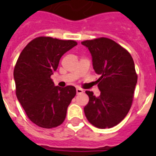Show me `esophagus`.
<instances>
[{
    "mask_svg": "<svg viewBox=\"0 0 156 156\" xmlns=\"http://www.w3.org/2000/svg\"><path fill=\"white\" fill-rule=\"evenodd\" d=\"M76 92H77V94H82V93L83 92V90H82V89H81V88H77V89H76Z\"/></svg>",
    "mask_w": 156,
    "mask_h": 156,
    "instance_id": "obj_1",
    "label": "esophagus"
}]
</instances>
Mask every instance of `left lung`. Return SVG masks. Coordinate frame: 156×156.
<instances>
[{"instance_id": "1", "label": "left lung", "mask_w": 156, "mask_h": 156, "mask_svg": "<svg viewBox=\"0 0 156 156\" xmlns=\"http://www.w3.org/2000/svg\"><path fill=\"white\" fill-rule=\"evenodd\" d=\"M82 44L88 48L93 68L100 76L96 81L100 96L86 90L89 96L84 108L86 117L97 128H112L126 117L132 106L138 81L134 62L126 48L108 38L85 40Z\"/></svg>"}]
</instances>
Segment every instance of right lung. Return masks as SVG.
Wrapping results in <instances>:
<instances>
[{
	"label": "right lung",
	"instance_id": "1",
	"mask_svg": "<svg viewBox=\"0 0 156 156\" xmlns=\"http://www.w3.org/2000/svg\"><path fill=\"white\" fill-rule=\"evenodd\" d=\"M78 44L74 40L40 36L28 43L13 69L16 95L27 116L41 128L52 129L65 121L76 95L73 86H54L51 78L60 59Z\"/></svg>",
	"mask_w": 156,
	"mask_h": 156
}]
</instances>
